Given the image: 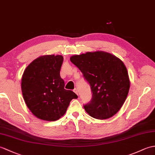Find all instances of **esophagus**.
Listing matches in <instances>:
<instances>
[{
    "label": "esophagus",
    "mask_w": 155,
    "mask_h": 155,
    "mask_svg": "<svg viewBox=\"0 0 155 155\" xmlns=\"http://www.w3.org/2000/svg\"><path fill=\"white\" fill-rule=\"evenodd\" d=\"M73 91H74V93H76V94H77V95H78V90L77 89V88H74V90H73Z\"/></svg>",
    "instance_id": "1"
}]
</instances>
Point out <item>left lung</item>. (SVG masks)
Masks as SVG:
<instances>
[{
    "label": "left lung",
    "instance_id": "obj_1",
    "mask_svg": "<svg viewBox=\"0 0 155 155\" xmlns=\"http://www.w3.org/2000/svg\"><path fill=\"white\" fill-rule=\"evenodd\" d=\"M70 59L91 86L92 98L84 105L85 111L99 120L112 117L123 106L130 86L124 63L104 51L88 52Z\"/></svg>",
    "mask_w": 155,
    "mask_h": 155
}]
</instances>
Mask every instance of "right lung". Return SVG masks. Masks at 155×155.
<instances>
[{
    "instance_id": "right-lung-1",
    "label": "right lung",
    "mask_w": 155,
    "mask_h": 155,
    "mask_svg": "<svg viewBox=\"0 0 155 155\" xmlns=\"http://www.w3.org/2000/svg\"><path fill=\"white\" fill-rule=\"evenodd\" d=\"M61 55L39 57L29 64L21 78V92L28 107L35 116L45 121L59 120L70 102L78 96L64 89L60 76Z\"/></svg>"
}]
</instances>
